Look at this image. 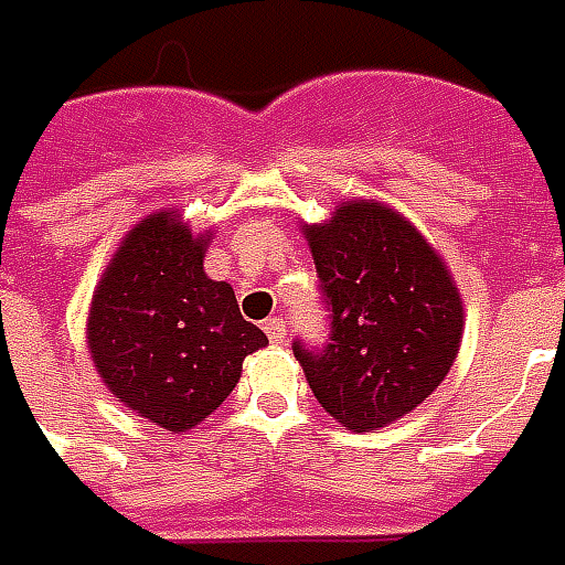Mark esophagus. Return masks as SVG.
<instances>
[{
	"instance_id": "esophagus-1",
	"label": "esophagus",
	"mask_w": 565,
	"mask_h": 565,
	"mask_svg": "<svg viewBox=\"0 0 565 565\" xmlns=\"http://www.w3.org/2000/svg\"><path fill=\"white\" fill-rule=\"evenodd\" d=\"M264 334H267L270 343H282V340H286V322H282L279 316L267 319V322H264Z\"/></svg>"
}]
</instances>
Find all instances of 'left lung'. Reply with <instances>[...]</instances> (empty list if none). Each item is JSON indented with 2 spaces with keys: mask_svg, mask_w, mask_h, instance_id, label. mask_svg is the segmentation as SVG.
I'll use <instances>...</instances> for the list:
<instances>
[{
  "mask_svg": "<svg viewBox=\"0 0 565 565\" xmlns=\"http://www.w3.org/2000/svg\"><path fill=\"white\" fill-rule=\"evenodd\" d=\"M328 340H295L316 402L353 431L411 414L459 350L462 301L417 227L380 203H347L307 227Z\"/></svg>",
  "mask_w": 565,
  "mask_h": 565,
  "instance_id": "left-lung-1",
  "label": "left lung"
}]
</instances>
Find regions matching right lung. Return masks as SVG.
I'll list each match as a JSON object with an SVG mask.
<instances>
[{
	"label": "right lung",
	"mask_w": 565,
	"mask_h": 565,
	"mask_svg": "<svg viewBox=\"0 0 565 565\" xmlns=\"http://www.w3.org/2000/svg\"><path fill=\"white\" fill-rule=\"evenodd\" d=\"M206 239L158 212L127 234L94 291L87 347L99 377L139 417L170 431L206 419L267 343L227 282L203 274Z\"/></svg>",
	"instance_id": "right-lung-1"
}]
</instances>
